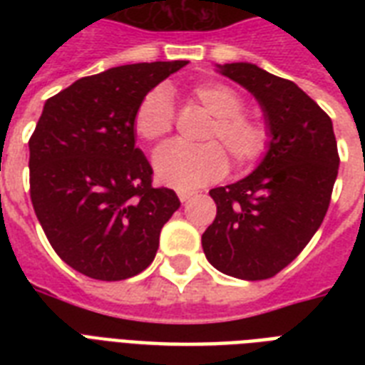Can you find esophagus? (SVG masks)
I'll use <instances>...</instances> for the list:
<instances>
[{
  "label": "esophagus",
  "instance_id": "esophagus-1",
  "mask_svg": "<svg viewBox=\"0 0 365 365\" xmlns=\"http://www.w3.org/2000/svg\"><path fill=\"white\" fill-rule=\"evenodd\" d=\"M178 197H180V200H182V202H187V200L193 197V193H191V191H180V193H178Z\"/></svg>",
  "mask_w": 365,
  "mask_h": 365
}]
</instances>
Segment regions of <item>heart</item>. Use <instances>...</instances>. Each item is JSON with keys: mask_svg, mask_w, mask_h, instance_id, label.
I'll list each match as a JSON object with an SVG mask.
<instances>
[{"mask_svg": "<svg viewBox=\"0 0 365 365\" xmlns=\"http://www.w3.org/2000/svg\"><path fill=\"white\" fill-rule=\"evenodd\" d=\"M189 96L205 108L214 119L205 128L202 140L208 143L187 148L168 143L155 155V174L160 182L178 191H195L216 182L227 172L229 159L246 168L265 157L271 145V128L263 119L244 113V100L235 88L216 81L195 85ZM174 125V106L163 87L149 91L134 113V130L148 142L168 136Z\"/></svg>", "mask_w": 365, "mask_h": 365, "instance_id": "heart-1", "label": "heart"}]
</instances>
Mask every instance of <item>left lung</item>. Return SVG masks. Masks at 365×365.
Returning a JSON list of instances; mask_svg holds the SVG:
<instances>
[{"mask_svg":"<svg viewBox=\"0 0 365 365\" xmlns=\"http://www.w3.org/2000/svg\"><path fill=\"white\" fill-rule=\"evenodd\" d=\"M217 71L259 102L271 145L252 174L210 189L217 212L202 233V250L223 274L265 280L289 265L322 225L339 170L334 125L294 81L248 62Z\"/></svg>","mask_w":365,"mask_h":365,"instance_id":"8db88e82","label":"left lung"}]
</instances>
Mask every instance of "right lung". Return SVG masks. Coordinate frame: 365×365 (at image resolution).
I'll return each instance as SVG.
<instances>
[{"mask_svg":"<svg viewBox=\"0 0 365 365\" xmlns=\"http://www.w3.org/2000/svg\"><path fill=\"white\" fill-rule=\"evenodd\" d=\"M187 60L142 62L77 79L43 106L30 138V197L60 259L85 277L125 280L148 269L160 229L180 208L153 187L134 113Z\"/></svg>","mask_w":365,"mask_h":365,"instance_id":"right-lung-1","label":"right lung"}]
</instances>
